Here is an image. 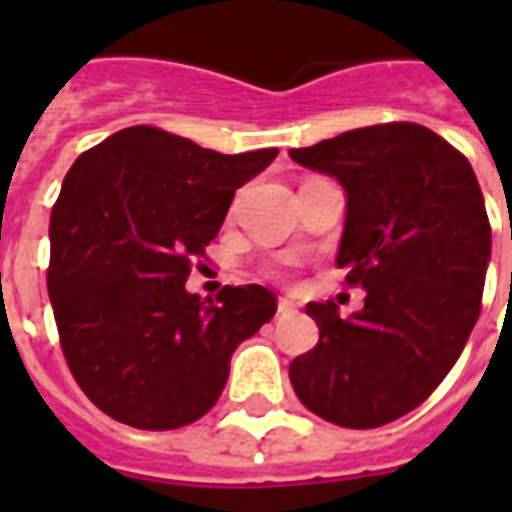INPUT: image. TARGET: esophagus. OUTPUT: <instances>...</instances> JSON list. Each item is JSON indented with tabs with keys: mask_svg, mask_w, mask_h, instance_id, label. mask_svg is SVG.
Instances as JSON below:
<instances>
[{
	"mask_svg": "<svg viewBox=\"0 0 512 512\" xmlns=\"http://www.w3.org/2000/svg\"><path fill=\"white\" fill-rule=\"evenodd\" d=\"M297 305L292 303V300H287V297H281L279 300V316H292L295 313Z\"/></svg>",
	"mask_w": 512,
	"mask_h": 512,
	"instance_id": "34e87169",
	"label": "esophagus"
}]
</instances>
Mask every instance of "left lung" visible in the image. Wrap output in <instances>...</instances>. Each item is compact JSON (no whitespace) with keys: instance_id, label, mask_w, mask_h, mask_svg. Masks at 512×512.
Segmentation results:
<instances>
[{"instance_id":"8db88e82","label":"left lung","mask_w":512,"mask_h":512,"mask_svg":"<svg viewBox=\"0 0 512 512\" xmlns=\"http://www.w3.org/2000/svg\"><path fill=\"white\" fill-rule=\"evenodd\" d=\"M292 162L345 191L337 265L366 292L342 319L308 303L316 348L289 364L297 398L342 428H380L412 412L457 364L481 313L492 228L476 172L422 124L342 132Z\"/></svg>"}]
</instances>
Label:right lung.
<instances>
[{"mask_svg": "<svg viewBox=\"0 0 512 512\" xmlns=\"http://www.w3.org/2000/svg\"><path fill=\"white\" fill-rule=\"evenodd\" d=\"M279 148L225 156L156 127H127L68 170L50 215V292L71 374L108 417L191 425L215 406L233 350L276 313L260 284L217 303L185 289L233 193Z\"/></svg>", "mask_w": 512, "mask_h": 512, "instance_id": "1", "label": "right lung"}]
</instances>
